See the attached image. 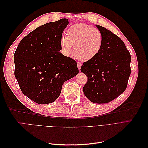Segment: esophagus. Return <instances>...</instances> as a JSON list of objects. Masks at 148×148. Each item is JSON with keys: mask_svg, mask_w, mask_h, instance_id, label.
Wrapping results in <instances>:
<instances>
[{"mask_svg": "<svg viewBox=\"0 0 148 148\" xmlns=\"http://www.w3.org/2000/svg\"><path fill=\"white\" fill-rule=\"evenodd\" d=\"M77 66H78V69L79 70L80 69H81V66H82V64L80 63V62H78L77 63Z\"/></svg>", "mask_w": 148, "mask_h": 148, "instance_id": "obj_1", "label": "esophagus"}]
</instances>
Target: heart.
<instances>
[{
    "mask_svg": "<svg viewBox=\"0 0 148 148\" xmlns=\"http://www.w3.org/2000/svg\"><path fill=\"white\" fill-rule=\"evenodd\" d=\"M66 37H62L60 45L64 54L69 55L73 46V54L78 59L88 61L99 53L102 44V36L100 31L91 26L75 24L66 30Z\"/></svg>",
    "mask_w": 148,
    "mask_h": 148,
    "instance_id": "b5f03b06",
    "label": "heart"
}]
</instances>
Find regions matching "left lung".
<instances>
[{
    "label": "left lung",
    "instance_id": "1",
    "mask_svg": "<svg viewBox=\"0 0 148 148\" xmlns=\"http://www.w3.org/2000/svg\"><path fill=\"white\" fill-rule=\"evenodd\" d=\"M102 36L99 53L84 62L81 71L88 82L83 92L94 103L104 104L114 100L125 91L131 73V56L124 42L110 31L96 25Z\"/></svg>",
    "mask_w": 148,
    "mask_h": 148
}]
</instances>
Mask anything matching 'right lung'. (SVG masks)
<instances>
[{
	"instance_id": "right-lung-1",
	"label": "right lung",
	"mask_w": 148,
	"mask_h": 148,
	"mask_svg": "<svg viewBox=\"0 0 148 148\" xmlns=\"http://www.w3.org/2000/svg\"><path fill=\"white\" fill-rule=\"evenodd\" d=\"M69 20L39 26L21 39L13 56L15 76L21 90L39 104L55 101L63 84L78 74L75 60L64 56L60 42Z\"/></svg>"
}]
</instances>
